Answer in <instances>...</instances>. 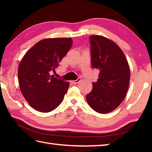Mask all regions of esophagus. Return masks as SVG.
<instances>
[{
	"label": "esophagus",
	"mask_w": 152,
	"mask_h": 152,
	"mask_svg": "<svg viewBox=\"0 0 152 152\" xmlns=\"http://www.w3.org/2000/svg\"><path fill=\"white\" fill-rule=\"evenodd\" d=\"M80 81V78H79L77 80H71L70 82H71V83H72V84H77V83H78Z\"/></svg>",
	"instance_id": "obj_1"
}]
</instances>
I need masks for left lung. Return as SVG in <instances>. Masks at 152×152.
Here are the masks:
<instances>
[{
    "label": "left lung",
    "instance_id": "obj_1",
    "mask_svg": "<svg viewBox=\"0 0 152 152\" xmlns=\"http://www.w3.org/2000/svg\"><path fill=\"white\" fill-rule=\"evenodd\" d=\"M90 42L92 67L100 73L86 100L92 109L104 114L113 111L124 100L130 69L123 51L114 42L101 35H91Z\"/></svg>",
    "mask_w": 152,
    "mask_h": 152
}]
</instances>
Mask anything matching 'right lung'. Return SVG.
I'll return each instance as SVG.
<instances>
[{
    "label": "right lung",
    "instance_id": "right-lung-1",
    "mask_svg": "<svg viewBox=\"0 0 152 152\" xmlns=\"http://www.w3.org/2000/svg\"><path fill=\"white\" fill-rule=\"evenodd\" d=\"M72 45L71 38H48L39 41L23 57L18 79L23 95L33 109L48 113L63 101L69 82L51 75Z\"/></svg>",
    "mask_w": 152,
    "mask_h": 152
}]
</instances>
